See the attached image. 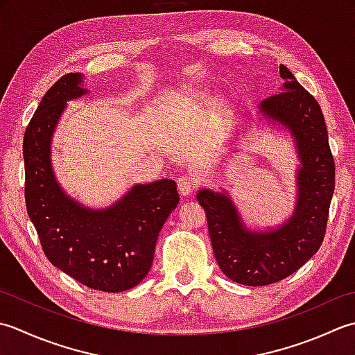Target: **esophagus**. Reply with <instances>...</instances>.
<instances>
[{"label": "esophagus", "mask_w": 355, "mask_h": 355, "mask_svg": "<svg viewBox=\"0 0 355 355\" xmlns=\"http://www.w3.org/2000/svg\"><path fill=\"white\" fill-rule=\"evenodd\" d=\"M199 185V178L198 176H193V175H184L178 178V188H179V193L184 194V196H187V194L193 193L194 188H196Z\"/></svg>", "instance_id": "34e87169"}]
</instances>
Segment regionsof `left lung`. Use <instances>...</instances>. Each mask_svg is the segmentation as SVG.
<instances>
[{
    "label": "left lung",
    "mask_w": 355,
    "mask_h": 355,
    "mask_svg": "<svg viewBox=\"0 0 355 355\" xmlns=\"http://www.w3.org/2000/svg\"><path fill=\"white\" fill-rule=\"evenodd\" d=\"M279 73L285 79L282 92L263 99L259 107L265 116L285 125L297 144L302 168L293 218L277 230L254 233L243 227L228 194L198 193L222 272L248 286L284 280L319 251L336 185V164L319 103L285 66H280Z\"/></svg>",
    "instance_id": "left-lung-1"
}]
</instances>
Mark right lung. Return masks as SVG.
Here are the masks:
<instances>
[{
	"instance_id": "obj_1",
	"label": "right lung",
	"mask_w": 355,
	"mask_h": 355,
	"mask_svg": "<svg viewBox=\"0 0 355 355\" xmlns=\"http://www.w3.org/2000/svg\"><path fill=\"white\" fill-rule=\"evenodd\" d=\"M81 79L79 73L58 79L26 128V207L50 263L85 286L119 293L147 276L179 194L175 180L162 179L135 185L118 204L93 211L61 191L50 167V141L67 101L87 92Z\"/></svg>"
}]
</instances>
